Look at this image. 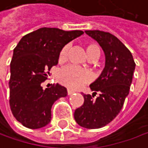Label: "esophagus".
Instances as JSON below:
<instances>
[{"label": "esophagus", "mask_w": 148, "mask_h": 148, "mask_svg": "<svg viewBox=\"0 0 148 148\" xmlns=\"http://www.w3.org/2000/svg\"><path fill=\"white\" fill-rule=\"evenodd\" d=\"M73 93H75V90H72V89H67V95H73Z\"/></svg>", "instance_id": "34e87169"}]
</instances>
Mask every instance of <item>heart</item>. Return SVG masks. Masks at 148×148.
<instances>
[{
	"label": "heart",
	"mask_w": 148,
	"mask_h": 148,
	"mask_svg": "<svg viewBox=\"0 0 148 148\" xmlns=\"http://www.w3.org/2000/svg\"><path fill=\"white\" fill-rule=\"evenodd\" d=\"M68 47L65 46L62 47L59 53V61L62 62L66 58ZM86 52L88 57L93 54L95 52H98L100 54V49L97 45L95 44H88L86 46ZM92 79L91 73L89 71L86 69H82L77 67L75 66H68L63 68L60 75H59V81L61 84L71 88H80L84 86L86 83L90 82Z\"/></svg>",
	"instance_id": "heart-1"
}]
</instances>
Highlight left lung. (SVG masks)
<instances>
[{
	"label": "left lung",
	"mask_w": 148,
	"mask_h": 148,
	"mask_svg": "<svg viewBox=\"0 0 148 148\" xmlns=\"http://www.w3.org/2000/svg\"><path fill=\"white\" fill-rule=\"evenodd\" d=\"M85 33L102 48L105 66L89 86L100 95L94 100V95L83 94L84 103L75 111V120L82 127L96 129L110 123L121 110L129 94L135 63L131 52L112 34L100 30Z\"/></svg>",
	"instance_id": "obj_1"
}]
</instances>
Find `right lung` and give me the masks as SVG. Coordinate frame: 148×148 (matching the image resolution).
Here are the masks:
<instances>
[{"instance_id": "1", "label": "right lung", "mask_w": 148, "mask_h": 148, "mask_svg": "<svg viewBox=\"0 0 148 148\" xmlns=\"http://www.w3.org/2000/svg\"><path fill=\"white\" fill-rule=\"evenodd\" d=\"M82 30L64 31L41 27L24 35L15 48L10 63L9 105L14 118L24 127L37 129L51 121L54 101L67 95L60 84L43 89L53 66L58 64L63 47L83 34Z\"/></svg>"}]
</instances>
